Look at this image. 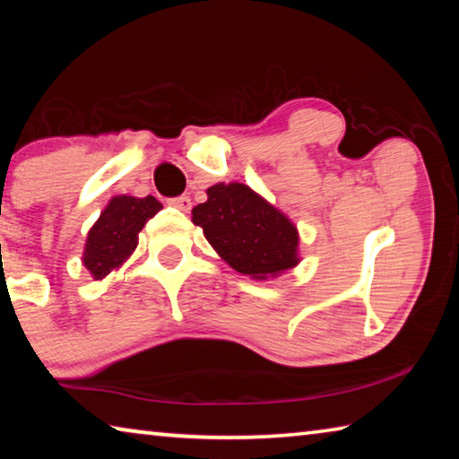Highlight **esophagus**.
<instances>
[{
    "label": "esophagus",
    "mask_w": 459,
    "mask_h": 459,
    "mask_svg": "<svg viewBox=\"0 0 459 459\" xmlns=\"http://www.w3.org/2000/svg\"><path fill=\"white\" fill-rule=\"evenodd\" d=\"M168 204L178 208V211H182V212H188L192 208V200H190V196H178V198H169Z\"/></svg>",
    "instance_id": "34e87169"
}]
</instances>
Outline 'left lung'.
<instances>
[{"mask_svg": "<svg viewBox=\"0 0 459 459\" xmlns=\"http://www.w3.org/2000/svg\"><path fill=\"white\" fill-rule=\"evenodd\" d=\"M206 196L192 208V222L232 269L263 281L298 265V227L261 194L240 182H219Z\"/></svg>", "mask_w": 459, "mask_h": 459, "instance_id": "1", "label": "left lung"}]
</instances>
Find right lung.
Returning <instances> with one entry per match:
<instances>
[{"instance_id": "1", "label": "right lung", "mask_w": 459, "mask_h": 459, "mask_svg": "<svg viewBox=\"0 0 459 459\" xmlns=\"http://www.w3.org/2000/svg\"><path fill=\"white\" fill-rule=\"evenodd\" d=\"M158 211H161V202L153 196L135 198L121 194L108 200L84 243L82 265L92 279H105L131 257L137 247L139 230Z\"/></svg>"}]
</instances>
